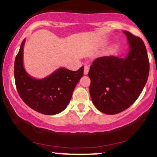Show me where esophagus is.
Returning <instances> with one entry per match:
<instances>
[{
    "instance_id": "esophagus-1",
    "label": "esophagus",
    "mask_w": 157,
    "mask_h": 157,
    "mask_svg": "<svg viewBox=\"0 0 157 157\" xmlns=\"http://www.w3.org/2000/svg\"><path fill=\"white\" fill-rule=\"evenodd\" d=\"M88 71H89V66H85V69H84V74L87 75L88 73Z\"/></svg>"
}]
</instances>
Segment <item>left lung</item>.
Returning <instances> with one entry per match:
<instances>
[{"instance_id":"obj_1","label":"left lung","mask_w":157,"mask_h":157,"mask_svg":"<svg viewBox=\"0 0 157 157\" xmlns=\"http://www.w3.org/2000/svg\"><path fill=\"white\" fill-rule=\"evenodd\" d=\"M130 51L125 59L99 57L90 66L89 92L94 106L102 113L116 114L128 109L142 92L150 72L144 41L128 31Z\"/></svg>"}]
</instances>
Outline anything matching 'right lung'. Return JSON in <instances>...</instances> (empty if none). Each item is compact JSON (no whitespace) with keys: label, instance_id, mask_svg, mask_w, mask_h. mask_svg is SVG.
Instances as JSON below:
<instances>
[{"label":"right lung","instance_id":"1","mask_svg":"<svg viewBox=\"0 0 157 157\" xmlns=\"http://www.w3.org/2000/svg\"><path fill=\"white\" fill-rule=\"evenodd\" d=\"M24 45L23 41L14 62L15 84L20 97L37 112L46 115L59 114L70 101L75 87L83 75L84 66L77 71L61 68L45 78H33L23 66Z\"/></svg>","mask_w":157,"mask_h":157}]
</instances>
